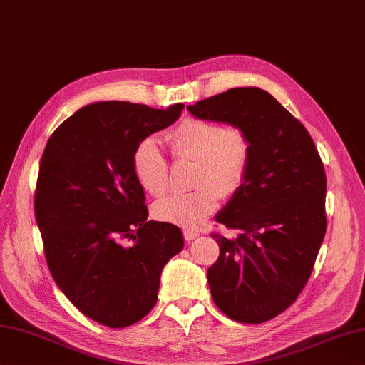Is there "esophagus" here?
Instances as JSON below:
<instances>
[{
  "mask_svg": "<svg viewBox=\"0 0 365 365\" xmlns=\"http://www.w3.org/2000/svg\"><path fill=\"white\" fill-rule=\"evenodd\" d=\"M183 235H185V240H187V242H192V240H196L200 234L197 230L187 229V230H183Z\"/></svg>",
  "mask_w": 365,
  "mask_h": 365,
  "instance_id": "esophagus-1",
  "label": "esophagus"
}]
</instances>
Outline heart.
I'll return each instance as SVG.
<instances>
[{
  "instance_id": "1",
  "label": "heart",
  "mask_w": 365,
  "mask_h": 365,
  "mask_svg": "<svg viewBox=\"0 0 365 365\" xmlns=\"http://www.w3.org/2000/svg\"><path fill=\"white\" fill-rule=\"evenodd\" d=\"M165 139L174 157L196 158V182L207 183L158 200L153 215L160 221L196 229L218 208L220 192L232 196L243 185L251 165V141L240 128L224 130L220 123L199 118H185ZM131 169L149 195L161 196L166 191L168 163L155 139L144 138L135 147Z\"/></svg>"
}]
</instances>
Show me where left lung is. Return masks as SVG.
Masks as SVG:
<instances>
[{
    "label": "left lung",
    "instance_id": "8db88e82",
    "mask_svg": "<svg viewBox=\"0 0 365 365\" xmlns=\"http://www.w3.org/2000/svg\"><path fill=\"white\" fill-rule=\"evenodd\" d=\"M199 119L245 131L252 155L245 182L216 222L220 257L207 277L215 304L240 323L284 312L304 289L327 232V174L311 135L260 88H234L187 106Z\"/></svg>",
    "mask_w": 365,
    "mask_h": 365
}]
</instances>
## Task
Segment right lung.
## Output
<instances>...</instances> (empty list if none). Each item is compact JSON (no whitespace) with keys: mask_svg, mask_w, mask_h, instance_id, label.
<instances>
[{"mask_svg":"<svg viewBox=\"0 0 365 365\" xmlns=\"http://www.w3.org/2000/svg\"><path fill=\"white\" fill-rule=\"evenodd\" d=\"M183 108L96 102L45 145L34 208L46 263L72 304L105 327L125 328L149 314L163 268L183 250L180 229L147 220L131 169L135 147L173 125Z\"/></svg>","mask_w":365,"mask_h":365,"instance_id":"add662e5","label":"right lung"}]
</instances>
